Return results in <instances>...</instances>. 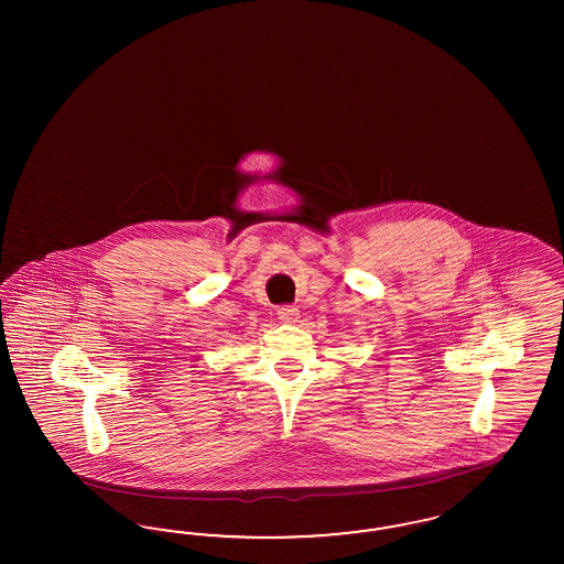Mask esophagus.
<instances>
[{
    "label": "esophagus",
    "mask_w": 564,
    "mask_h": 564,
    "mask_svg": "<svg viewBox=\"0 0 564 564\" xmlns=\"http://www.w3.org/2000/svg\"><path fill=\"white\" fill-rule=\"evenodd\" d=\"M279 321L285 325H297L300 323V310L293 306L279 307Z\"/></svg>",
    "instance_id": "obj_1"
}]
</instances>
